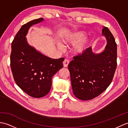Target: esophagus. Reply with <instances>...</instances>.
<instances>
[{
    "instance_id": "1",
    "label": "esophagus",
    "mask_w": 128,
    "mask_h": 128,
    "mask_svg": "<svg viewBox=\"0 0 128 128\" xmlns=\"http://www.w3.org/2000/svg\"><path fill=\"white\" fill-rule=\"evenodd\" d=\"M63 63L64 67H67L69 64V60H68V59H65Z\"/></svg>"
}]
</instances>
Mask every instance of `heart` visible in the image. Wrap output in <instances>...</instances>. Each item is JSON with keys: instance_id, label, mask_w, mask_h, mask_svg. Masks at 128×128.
I'll return each instance as SVG.
<instances>
[{"instance_id": "1", "label": "heart", "mask_w": 128, "mask_h": 128, "mask_svg": "<svg viewBox=\"0 0 128 128\" xmlns=\"http://www.w3.org/2000/svg\"><path fill=\"white\" fill-rule=\"evenodd\" d=\"M84 34L81 32H76L72 34L67 35L63 38V41L65 44H75L78 43L84 37ZM58 46L59 48L62 49L63 48V46L61 44H58ZM88 46V41L87 40H84L80 41L78 44L73 47L72 52L74 54H81L84 53L86 48Z\"/></svg>"}]
</instances>
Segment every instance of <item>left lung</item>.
<instances>
[{
	"instance_id": "left-lung-1",
	"label": "left lung",
	"mask_w": 128,
	"mask_h": 128,
	"mask_svg": "<svg viewBox=\"0 0 128 128\" xmlns=\"http://www.w3.org/2000/svg\"><path fill=\"white\" fill-rule=\"evenodd\" d=\"M105 50L95 54L91 47L76 56L70 62L71 86L74 96L82 100L93 99L104 92L112 81L117 68V44L108 28L104 26Z\"/></svg>"
}]
</instances>
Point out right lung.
<instances>
[{
  "label": "right lung",
  "instance_id": "obj_1",
  "mask_svg": "<svg viewBox=\"0 0 128 128\" xmlns=\"http://www.w3.org/2000/svg\"><path fill=\"white\" fill-rule=\"evenodd\" d=\"M43 20L40 18L23 25L11 44L10 66L14 81L26 94L35 98L49 93L52 77L63 67L64 60L47 57L27 43L26 36L29 28Z\"/></svg>",
  "mask_w": 128,
  "mask_h": 128
}]
</instances>
